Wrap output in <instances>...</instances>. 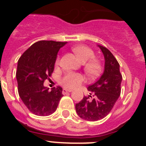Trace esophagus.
Masks as SVG:
<instances>
[{
  "mask_svg": "<svg viewBox=\"0 0 146 146\" xmlns=\"http://www.w3.org/2000/svg\"><path fill=\"white\" fill-rule=\"evenodd\" d=\"M72 90H68V89H66V88H64L63 89V91H62V93H63V94H67V93H69V92H72Z\"/></svg>",
  "mask_w": 146,
  "mask_h": 146,
  "instance_id": "34e87169",
  "label": "esophagus"
}]
</instances>
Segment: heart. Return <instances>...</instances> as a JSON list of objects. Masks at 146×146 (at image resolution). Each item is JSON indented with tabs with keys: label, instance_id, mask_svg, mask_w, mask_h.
Masks as SVG:
<instances>
[{
	"label": "heart",
	"instance_id": "heart-1",
	"mask_svg": "<svg viewBox=\"0 0 146 146\" xmlns=\"http://www.w3.org/2000/svg\"><path fill=\"white\" fill-rule=\"evenodd\" d=\"M73 52L75 53L80 60L84 63L83 69L90 77L99 75L102 70V64L99 59L94 57V50L85 45H77L72 47ZM60 64V57L55 60V65ZM83 81V77L80 74L68 72L60 78V83L66 88H74L79 86Z\"/></svg>",
	"mask_w": 146,
	"mask_h": 146
}]
</instances>
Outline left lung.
<instances>
[{"label": "left lung", "instance_id": "8db88e82", "mask_svg": "<svg viewBox=\"0 0 146 146\" xmlns=\"http://www.w3.org/2000/svg\"><path fill=\"white\" fill-rule=\"evenodd\" d=\"M105 59L104 71L101 77L88 87L90 96L75 104L77 115L87 121L102 119L111 111L121 94L122 75L120 65L114 55L106 47L98 45Z\"/></svg>", "mask_w": 146, "mask_h": 146}]
</instances>
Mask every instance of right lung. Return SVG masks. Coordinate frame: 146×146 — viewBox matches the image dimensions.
I'll list each match as a JSON object with an SVG mask.
<instances>
[{
	"label": "right lung",
	"instance_id": "right-lung-1",
	"mask_svg": "<svg viewBox=\"0 0 146 146\" xmlns=\"http://www.w3.org/2000/svg\"><path fill=\"white\" fill-rule=\"evenodd\" d=\"M66 42L42 40L32 44L18 60L16 72L18 93L30 112L47 116L56 110L62 96V88L51 91L44 86L54 70L59 50Z\"/></svg>",
	"mask_w": 146,
	"mask_h": 146
}]
</instances>
